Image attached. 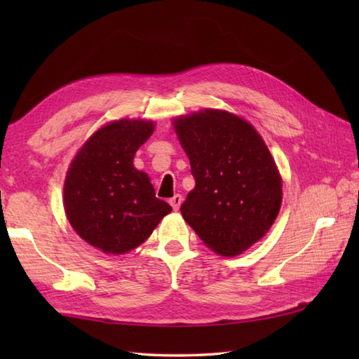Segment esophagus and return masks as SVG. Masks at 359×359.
<instances>
[{
  "instance_id": "34e87169",
  "label": "esophagus",
  "mask_w": 359,
  "mask_h": 359,
  "mask_svg": "<svg viewBox=\"0 0 359 359\" xmlns=\"http://www.w3.org/2000/svg\"><path fill=\"white\" fill-rule=\"evenodd\" d=\"M182 201H184V199H182V196H180V194H175L174 197H171V199H170V203H171V207H172V210H174V211H177V210L180 208Z\"/></svg>"
}]
</instances>
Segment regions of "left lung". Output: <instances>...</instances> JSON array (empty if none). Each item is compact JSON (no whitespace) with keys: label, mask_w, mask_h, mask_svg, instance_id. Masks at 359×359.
Wrapping results in <instances>:
<instances>
[{"label":"left lung","mask_w":359,"mask_h":359,"mask_svg":"<svg viewBox=\"0 0 359 359\" xmlns=\"http://www.w3.org/2000/svg\"><path fill=\"white\" fill-rule=\"evenodd\" d=\"M174 129L196 180L182 216L216 253L241 255L270 230L280 208V175L269 148L253 126L225 111L179 117Z\"/></svg>","instance_id":"8db88e82"}]
</instances>
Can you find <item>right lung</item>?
Listing matches in <instances>:
<instances>
[{
	"mask_svg": "<svg viewBox=\"0 0 359 359\" xmlns=\"http://www.w3.org/2000/svg\"><path fill=\"white\" fill-rule=\"evenodd\" d=\"M152 131L154 123L143 120L106 125L83 144L67 171L66 216L81 239L104 253L139 247L172 210L133 165Z\"/></svg>",
	"mask_w": 359,
	"mask_h": 359,
	"instance_id": "add662e5",
	"label": "right lung"
}]
</instances>
